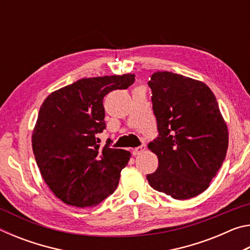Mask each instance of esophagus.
Segmentation results:
<instances>
[{
  "instance_id": "1",
  "label": "esophagus",
  "mask_w": 250,
  "mask_h": 250,
  "mask_svg": "<svg viewBox=\"0 0 250 250\" xmlns=\"http://www.w3.org/2000/svg\"><path fill=\"white\" fill-rule=\"evenodd\" d=\"M146 146L145 145V143H143V145H141L140 146L134 147V149L132 150V154H133V155H139V154H141L142 152L146 150Z\"/></svg>"
}]
</instances>
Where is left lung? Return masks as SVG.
Listing matches in <instances>:
<instances>
[{"label":"left lung","mask_w":250,"mask_h":250,"mask_svg":"<svg viewBox=\"0 0 250 250\" xmlns=\"http://www.w3.org/2000/svg\"><path fill=\"white\" fill-rule=\"evenodd\" d=\"M147 83L159 131L147 147L159 167L146 179L175 200L195 197L226 156L228 130L217 100L204 83L170 71L154 73Z\"/></svg>","instance_id":"1"}]
</instances>
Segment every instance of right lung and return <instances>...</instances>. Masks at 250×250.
Returning <instances> with one entry per match:
<instances>
[{
  "label": "right lung",
  "instance_id": "1",
  "mask_svg": "<svg viewBox=\"0 0 250 250\" xmlns=\"http://www.w3.org/2000/svg\"><path fill=\"white\" fill-rule=\"evenodd\" d=\"M134 74L83 78L54 91L41 105L32 146L41 174L55 196L76 207L98 205L115 192L130 152L100 147L105 129L104 97L126 89Z\"/></svg>",
  "mask_w": 250,
  "mask_h": 250
}]
</instances>
